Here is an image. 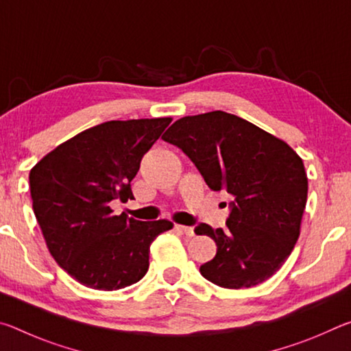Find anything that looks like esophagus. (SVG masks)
I'll return each mask as SVG.
<instances>
[{
  "mask_svg": "<svg viewBox=\"0 0 351 351\" xmlns=\"http://www.w3.org/2000/svg\"><path fill=\"white\" fill-rule=\"evenodd\" d=\"M176 229H180L181 232L186 234L187 237H193L195 232H193V228H190V226H182V224H176Z\"/></svg>",
  "mask_w": 351,
  "mask_h": 351,
  "instance_id": "1",
  "label": "esophagus"
}]
</instances>
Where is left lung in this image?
Wrapping results in <instances>:
<instances>
[{"label":"left lung","mask_w":351,"mask_h":351,"mask_svg":"<svg viewBox=\"0 0 351 351\" xmlns=\"http://www.w3.org/2000/svg\"><path fill=\"white\" fill-rule=\"evenodd\" d=\"M192 159L207 186L232 197L224 230L195 228L217 243L201 265L207 280L251 288L282 268L300 235L308 195L304 161L287 142L224 111L178 119L162 134Z\"/></svg>","instance_id":"1"}]
</instances>
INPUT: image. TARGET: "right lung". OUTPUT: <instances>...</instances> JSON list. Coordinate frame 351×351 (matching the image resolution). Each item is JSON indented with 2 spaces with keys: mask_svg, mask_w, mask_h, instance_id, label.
<instances>
[{
  "mask_svg": "<svg viewBox=\"0 0 351 351\" xmlns=\"http://www.w3.org/2000/svg\"><path fill=\"white\" fill-rule=\"evenodd\" d=\"M171 117L110 121L54 148L29 173L32 209L54 260L88 288L116 291L148 271L150 245L169 219L114 215L110 201L133 199L130 182Z\"/></svg>",
  "mask_w": 351,
  "mask_h": 351,
  "instance_id": "1",
  "label": "right lung"
}]
</instances>
